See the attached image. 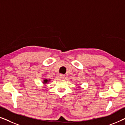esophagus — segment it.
Wrapping results in <instances>:
<instances>
[{
  "label": "esophagus",
  "mask_w": 125,
  "mask_h": 125,
  "mask_svg": "<svg viewBox=\"0 0 125 125\" xmlns=\"http://www.w3.org/2000/svg\"><path fill=\"white\" fill-rule=\"evenodd\" d=\"M59 77H60V78H61V79H64V78H65V75L62 74H60L59 75Z\"/></svg>",
  "instance_id": "obj_1"
}]
</instances>
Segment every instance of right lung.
<instances>
[{
	"mask_svg": "<svg viewBox=\"0 0 125 125\" xmlns=\"http://www.w3.org/2000/svg\"><path fill=\"white\" fill-rule=\"evenodd\" d=\"M48 80H47V79H45V80H44V83H48Z\"/></svg>",
	"mask_w": 125,
	"mask_h": 125,
	"instance_id": "right-lung-1",
	"label": "right lung"
}]
</instances>
